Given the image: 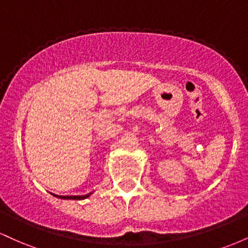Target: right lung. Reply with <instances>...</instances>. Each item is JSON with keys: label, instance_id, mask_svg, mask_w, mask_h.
I'll return each instance as SVG.
<instances>
[{"label": "right lung", "instance_id": "obj_1", "mask_svg": "<svg viewBox=\"0 0 248 248\" xmlns=\"http://www.w3.org/2000/svg\"><path fill=\"white\" fill-rule=\"evenodd\" d=\"M93 192H90L87 193V195H84V196H58V195H52L55 196L57 198H61V199H75V201H81V199H86L90 197L91 195H92Z\"/></svg>", "mask_w": 248, "mask_h": 248}]
</instances>
